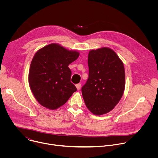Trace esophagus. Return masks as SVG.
Instances as JSON below:
<instances>
[{
  "instance_id": "1",
  "label": "esophagus",
  "mask_w": 158,
  "mask_h": 158,
  "mask_svg": "<svg viewBox=\"0 0 158 158\" xmlns=\"http://www.w3.org/2000/svg\"><path fill=\"white\" fill-rule=\"evenodd\" d=\"M76 88H77V90H79V89L81 88V84H77L76 85Z\"/></svg>"
}]
</instances>
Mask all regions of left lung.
I'll use <instances>...</instances> for the list:
<instances>
[{"mask_svg":"<svg viewBox=\"0 0 158 158\" xmlns=\"http://www.w3.org/2000/svg\"><path fill=\"white\" fill-rule=\"evenodd\" d=\"M89 78L82 87L87 109L95 115L113 109L121 99L125 87V71L122 60L110 48L90 51Z\"/></svg>","mask_w":158,"mask_h":158,"instance_id":"8db88e82","label":"left lung"}]
</instances>
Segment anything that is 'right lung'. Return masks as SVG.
<instances>
[{
  "label": "right lung",
  "instance_id": "right-lung-1",
  "mask_svg": "<svg viewBox=\"0 0 158 158\" xmlns=\"http://www.w3.org/2000/svg\"><path fill=\"white\" fill-rule=\"evenodd\" d=\"M79 56L57 44H51L35 54L29 72V84L38 102L54 110L64 105L77 91L71 82L68 65Z\"/></svg>",
  "mask_w": 158,
  "mask_h": 158
}]
</instances>
